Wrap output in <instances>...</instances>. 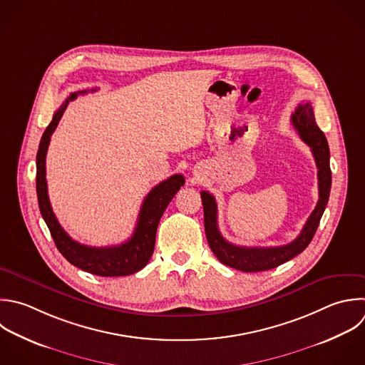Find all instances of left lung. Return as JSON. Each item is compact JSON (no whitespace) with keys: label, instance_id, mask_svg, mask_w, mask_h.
Listing matches in <instances>:
<instances>
[{"label":"left lung","instance_id":"8db88e82","mask_svg":"<svg viewBox=\"0 0 365 365\" xmlns=\"http://www.w3.org/2000/svg\"><path fill=\"white\" fill-rule=\"evenodd\" d=\"M291 123L301 140L311 148L317 168H318V202L308 217L299 235L285 245L278 247H240L228 242L218 230L217 222V201L207 192L201 191L204 207V227L208 245L220 262L244 271L259 272L275 268L299 252H302L311 242L319 220L324 214L331 190V170H329V148L324 133L318 128L314 111L309 103L299 104L291 115Z\"/></svg>","mask_w":365,"mask_h":365}]
</instances>
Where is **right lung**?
I'll use <instances>...</instances> for the list:
<instances>
[{"label": "right lung", "mask_w": 365, "mask_h": 365, "mask_svg": "<svg viewBox=\"0 0 365 365\" xmlns=\"http://www.w3.org/2000/svg\"><path fill=\"white\" fill-rule=\"evenodd\" d=\"M94 91V90H93ZM88 91H78L73 93L66 103L57 110L53 117V121L47 127L40 141L38 153H37V197L41 215L53 235V240L58 248V251L64 255V258L71 262L73 265L81 268L94 275L100 277H124L134 274L143 269L153 252L155 245V232L158 222L174 198L177 191L184 185L185 180L181 174H174L170 178L164 180L158 185H155L150 194L145 197L137 227L130 240L120 245L113 247H88L74 241L60 225L57 217L53 212L48 190H47V180H46V157L47 150L50 145V140L53 133L56 131L68 101H73L80 94H86Z\"/></svg>", "instance_id": "obj_1"}]
</instances>
